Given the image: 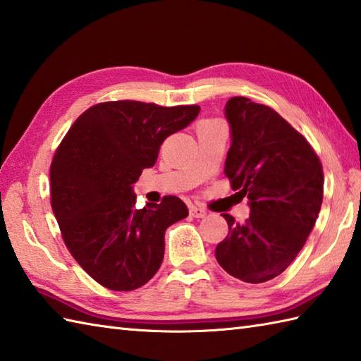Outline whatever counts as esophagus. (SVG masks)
<instances>
[{"instance_id": "34e87169", "label": "esophagus", "mask_w": 361, "mask_h": 361, "mask_svg": "<svg viewBox=\"0 0 361 361\" xmlns=\"http://www.w3.org/2000/svg\"><path fill=\"white\" fill-rule=\"evenodd\" d=\"M189 212H190V216L195 217V219H203L206 216V209L202 208V206H194L192 204L189 208Z\"/></svg>"}]
</instances>
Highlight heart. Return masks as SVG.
Segmentation results:
<instances>
[{
	"instance_id": "heart-1",
	"label": "heart",
	"mask_w": 361,
	"mask_h": 361,
	"mask_svg": "<svg viewBox=\"0 0 361 361\" xmlns=\"http://www.w3.org/2000/svg\"><path fill=\"white\" fill-rule=\"evenodd\" d=\"M204 122H206V121H204Z\"/></svg>"
}]
</instances>
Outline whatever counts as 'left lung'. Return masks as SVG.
Segmentation results:
<instances>
[{"label": "left lung", "mask_w": 361, "mask_h": 361, "mask_svg": "<svg viewBox=\"0 0 361 361\" xmlns=\"http://www.w3.org/2000/svg\"><path fill=\"white\" fill-rule=\"evenodd\" d=\"M233 144L225 173L251 214L234 224L216 248L226 273L262 283L293 262L313 229L323 203V166L305 137L278 111L248 97H231L225 106Z\"/></svg>", "instance_id": "obj_1"}]
</instances>
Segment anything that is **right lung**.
Returning a JSON list of instances; mask_svg holds the SVG:
<instances>
[{
    "label": "right lung",
    "mask_w": 361,
    "mask_h": 361,
    "mask_svg": "<svg viewBox=\"0 0 361 361\" xmlns=\"http://www.w3.org/2000/svg\"><path fill=\"white\" fill-rule=\"evenodd\" d=\"M198 111V105L101 102L59 144L49 172L54 216L66 248L102 287L132 291L159 270L166 229L188 217V206L167 195L136 209L132 185L157 163L166 137Z\"/></svg>",
    "instance_id": "obj_1"
}]
</instances>
